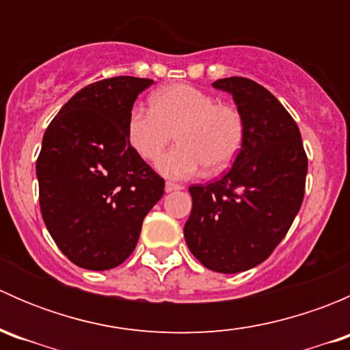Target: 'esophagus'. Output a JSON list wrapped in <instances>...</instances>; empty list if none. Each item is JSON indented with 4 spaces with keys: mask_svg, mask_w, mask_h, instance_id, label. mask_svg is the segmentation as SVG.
<instances>
[{
    "mask_svg": "<svg viewBox=\"0 0 350 350\" xmlns=\"http://www.w3.org/2000/svg\"><path fill=\"white\" fill-rule=\"evenodd\" d=\"M179 189H185L181 185H174V183H165V193L179 191Z\"/></svg>",
    "mask_w": 350,
    "mask_h": 350,
    "instance_id": "obj_1",
    "label": "esophagus"
}]
</instances>
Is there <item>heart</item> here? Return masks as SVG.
<instances>
[{"label":"heart","instance_id":"obj_1","mask_svg":"<svg viewBox=\"0 0 350 350\" xmlns=\"http://www.w3.org/2000/svg\"><path fill=\"white\" fill-rule=\"evenodd\" d=\"M174 133L179 146L159 162L165 178H191L203 167L220 172L234 162L242 147V113L232 105L217 103L211 94L189 84H171L155 91L150 109H130L126 139L146 161H159Z\"/></svg>","mask_w":350,"mask_h":350}]
</instances>
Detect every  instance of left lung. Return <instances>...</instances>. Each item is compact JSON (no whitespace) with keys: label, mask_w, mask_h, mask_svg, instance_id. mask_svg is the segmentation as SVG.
I'll return each instance as SVG.
<instances>
[{"label":"left lung","mask_w":350,"mask_h":350,"mask_svg":"<svg viewBox=\"0 0 350 350\" xmlns=\"http://www.w3.org/2000/svg\"><path fill=\"white\" fill-rule=\"evenodd\" d=\"M211 86L234 98L243 142L230 171L189 188L185 239L204 267L235 274L264 262L284 239L301 206L308 161L298 125L266 88L245 77Z\"/></svg>","instance_id":"8db88e82"}]
</instances>
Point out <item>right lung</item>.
Returning <instances> with one entry per match:
<instances>
[{
  "instance_id": "right-lung-1",
  "label": "right lung",
  "mask_w": 350,
  "mask_h": 350,
  "mask_svg": "<svg viewBox=\"0 0 350 350\" xmlns=\"http://www.w3.org/2000/svg\"><path fill=\"white\" fill-rule=\"evenodd\" d=\"M152 79L118 76L77 91L55 115L37 161L45 227L76 266L107 271L135 249L164 179L126 139V118Z\"/></svg>"
}]
</instances>
